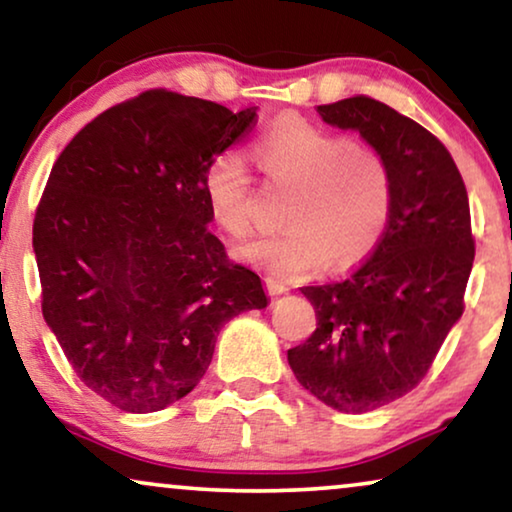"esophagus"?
Instances as JSON below:
<instances>
[{
  "mask_svg": "<svg viewBox=\"0 0 512 512\" xmlns=\"http://www.w3.org/2000/svg\"><path fill=\"white\" fill-rule=\"evenodd\" d=\"M265 289H268L270 296H282V293L289 291L282 282H277V279H272V277H265Z\"/></svg>",
  "mask_w": 512,
  "mask_h": 512,
  "instance_id": "34e87169",
  "label": "esophagus"
}]
</instances>
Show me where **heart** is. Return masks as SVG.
Returning a JSON list of instances; mask_svg holds the SVG:
<instances>
[{
    "mask_svg": "<svg viewBox=\"0 0 512 512\" xmlns=\"http://www.w3.org/2000/svg\"><path fill=\"white\" fill-rule=\"evenodd\" d=\"M251 153L293 195L284 212L289 230L240 244V261L279 279H300L324 265L349 268L377 247L391 212V172L375 149L284 116L256 137ZM202 193L223 233H249L251 179L240 156H216L202 177Z\"/></svg>",
    "mask_w": 512,
    "mask_h": 512,
    "instance_id": "b5f03b06",
    "label": "heart"
}]
</instances>
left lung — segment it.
Masks as SVG:
<instances>
[{
	"instance_id": "obj_1",
	"label": "left lung",
	"mask_w": 512,
	"mask_h": 512,
	"mask_svg": "<svg viewBox=\"0 0 512 512\" xmlns=\"http://www.w3.org/2000/svg\"><path fill=\"white\" fill-rule=\"evenodd\" d=\"M356 130L391 172L387 230L342 282L303 286L317 331L289 349L296 380L338 412H370L429 373L464 312L475 242L464 179L450 151L412 118L366 95L317 107Z\"/></svg>"
}]
</instances>
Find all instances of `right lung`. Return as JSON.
Instances as JSON below:
<instances>
[{
	"label": "right lung",
	"instance_id": "1",
	"mask_svg": "<svg viewBox=\"0 0 512 512\" xmlns=\"http://www.w3.org/2000/svg\"><path fill=\"white\" fill-rule=\"evenodd\" d=\"M256 123L170 90L93 118L55 160L32 228L41 312L79 380L125 412L198 387L230 319L268 307L261 277L209 230L207 165Z\"/></svg>",
	"mask_w": 512,
	"mask_h": 512
}]
</instances>
